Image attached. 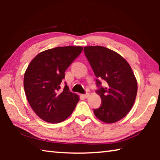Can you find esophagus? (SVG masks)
Segmentation results:
<instances>
[{
    "instance_id": "34e87169",
    "label": "esophagus",
    "mask_w": 160,
    "mask_h": 160,
    "mask_svg": "<svg viewBox=\"0 0 160 160\" xmlns=\"http://www.w3.org/2000/svg\"><path fill=\"white\" fill-rule=\"evenodd\" d=\"M89 96H90V94H89L88 93H86V94H82V97H84V98H88Z\"/></svg>"
}]
</instances>
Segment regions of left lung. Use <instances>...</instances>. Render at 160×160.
Listing matches in <instances>:
<instances>
[{
    "mask_svg": "<svg viewBox=\"0 0 160 160\" xmlns=\"http://www.w3.org/2000/svg\"><path fill=\"white\" fill-rule=\"evenodd\" d=\"M84 53L96 78V91L102 104L94 109L97 118L115 123L127 115L133 106L138 84L130 65L115 51L101 46L84 47ZM104 80L106 86H101Z\"/></svg>",
    "mask_w": 160,
    "mask_h": 160,
    "instance_id": "8db88e82",
    "label": "left lung"
}]
</instances>
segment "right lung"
Masks as SVG:
<instances>
[{
    "label": "right lung",
    "mask_w": 160,
    "mask_h": 160,
    "mask_svg": "<svg viewBox=\"0 0 160 160\" xmlns=\"http://www.w3.org/2000/svg\"><path fill=\"white\" fill-rule=\"evenodd\" d=\"M82 47H56L43 51L33 58L24 76V89L35 113L48 123L68 118L79 102L78 94L66 83L61 90L65 72L82 52Z\"/></svg>",
    "instance_id": "add662e5"
}]
</instances>
